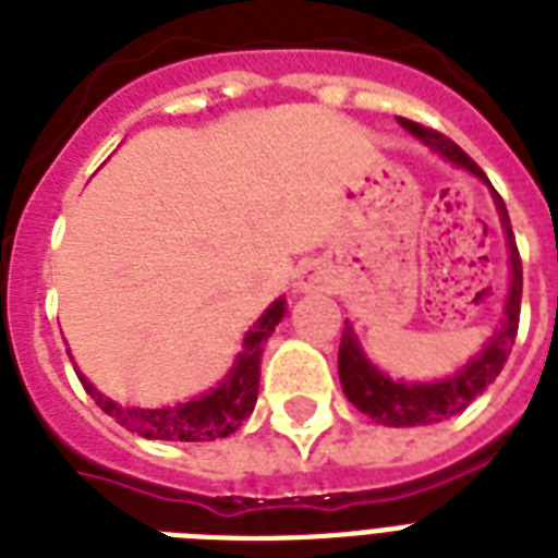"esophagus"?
Here are the masks:
<instances>
[{"instance_id":"obj_1","label":"esophagus","mask_w":558,"mask_h":558,"mask_svg":"<svg viewBox=\"0 0 558 558\" xmlns=\"http://www.w3.org/2000/svg\"><path fill=\"white\" fill-rule=\"evenodd\" d=\"M298 283H301V289H322L324 275L318 269H313V266H306V269L298 275Z\"/></svg>"}]
</instances>
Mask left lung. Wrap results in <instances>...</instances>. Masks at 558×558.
I'll return each mask as SVG.
<instances>
[{"instance_id":"1","label":"left lung","mask_w":558,"mask_h":558,"mask_svg":"<svg viewBox=\"0 0 558 558\" xmlns=\"http://www.w3.org/2000/svg\"><path fill=\"white\" fill-rule=\"evenodd\" d=\"M399 124L405 126L408 133H414L423 144H428L434 153H440L442 159L454 161L458 168H466L469 173H475L489 185V179L475 161L469 159L466 153L460 150L458 144L451 142L449 135L437 133L432 126L416 124L408 118H399ZM495 205L501 214L504 231L510 240V263H512V283H510V298H507V313H504L501 330L495 332L493 339L486 341V348L477 353L472 362L460 373L449 376L442 381H428V385H405V381L388 379L385 373L367 362V356L359 348L356 336L350 327L341 332V348H339V379L344 388V397L362 411V414L373 416L376 423L385 425H432L440 420L460 414L463 408L475 397H481L501 373L504 362L510 356L512 344H515V332H519V315H521V254L512 236L510 214L504 205L501 193L493 187Z\"/></svg>"}]
</instances>
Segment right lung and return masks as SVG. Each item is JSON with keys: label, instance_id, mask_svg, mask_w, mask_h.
Returning <instances> with one entry per match:
<instances>
[{"label": "right lung", "instance_id": "obj_1", "mask_svg": "<svg viewBox=\"0 0 558 558\" xmlns=\"http://www.w3.org/2000/svg\"><path fill=\"white\" fill-rule=\"evenodd\" d=\"M287 313L283 298L263 313V318L254 324V330L245 332L243 353L236 356L234 367L226 376V381L199 399H191L177 408H124L112 402L109 397L92 388L86 376H81L86 393L98 402L100 411H107L116 423H121L130 432L142 434L147 440H182V442H205L219 440L234 434L240 425L248 420L257 402V388H260V356L263 344L269 339L278 322Z\"/></svg>", "mask_w": 558, "mask_h": 558}]
</instances>
